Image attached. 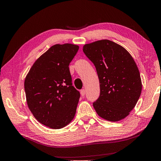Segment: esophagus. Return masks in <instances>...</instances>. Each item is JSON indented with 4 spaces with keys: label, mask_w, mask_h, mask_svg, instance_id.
Wrapping results in <instances>:
<instances>
[{
    "label": "esophagus",
    "mask_w": 161,
    "mask_h": 161,
    "mask_svg": "<svg viewBox=\"0 0 161 161\" xmlns=\"http://www.w3.org/2000/svg\"><path fill=\"white\" fill-rule=\"evenodd\" d=\"M85 94H86V90L82 89L80 90V95H81V96H84Z\"/></svg>",
    "instance_id": "34e87169"
}]
</instances>
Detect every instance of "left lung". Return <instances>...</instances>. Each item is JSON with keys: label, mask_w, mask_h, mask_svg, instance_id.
<instances>
[{"label": "left lung", "mask_w": 161, "mask_h": 161, "mask_svg": "<svg viewBox=\"0 0 161 161\" xmlns=\"http://www.w3.org/2000/svg\"><path fill=\"white\" fill-rule=\"evenodd\" d=\"M83 51L95 65L99 80V97L93 102L97 114L113 122L125 118L142 92L135 60L123 47L109 40L85 45Z\"/></svg>", "instance_id": "obj_1"}]
</instances>
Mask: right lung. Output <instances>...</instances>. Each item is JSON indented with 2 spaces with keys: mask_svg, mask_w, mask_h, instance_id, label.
<instances>
[{
  "mask_svg": "<svg viewBox=\"0 0 161 161\" xmlns=\"http://www.w3.org/2000/svg\"><path fill=\"white\" fill-rule=\"evenodd\" d=\"M78 49L70 43L53 45L36 60L24 80L30 111L52 129L67 125L76 111L80 92L72 86L69 66Z\"/></svg>",
  "mask_w": 161,
  "mask_h": 161,
  "instance_id": "obj_1",
  "label": "right lung"
}]
</instances>
